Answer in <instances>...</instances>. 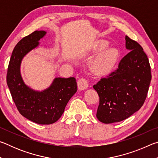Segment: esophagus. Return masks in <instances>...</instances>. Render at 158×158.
I'll use <instances>...</instances> for the list:
<instances>
[{"mask_svg":"<svg viewBox=\"0 0 158 158\" xmlns=\"http://www.w3.org/2000/svg\"><path fill=\"white\" fill-rule=\"evenodd\" d=\"M77 85H78V89L79 90H85L89 86V83H88V81L85 79L81 78L79 79L78 82H77Z\"/></svg>","mask_w":158,"mask_h":158,"instance_id":"1","label":"esophagus"}]
</instances>
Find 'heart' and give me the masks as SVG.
<instances>
[{
	"mask_svg": "<svg viewBox=\"0 0 158 158\" xmlns=\"http://www.w3.org/2000/svg\"><path fill=\"white\" fill-rule=\"evenodd\" d=\"M116 53L112 50H108L100 56L95 61L96 68L100 71L107 70L116 60Z\"/></svg>",
	"mask_w": 158,
	"mask_h": 158,
	"instance_id": "heart-1",
	"label": "heart"
}]
</instances>
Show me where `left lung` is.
<instances>
[{
    "mask_svg": "<svg viewBox=\"0 0 158 158\" xmlns=\"http://www.w3.org/2000/svg\"><path fill=\"white\" fill-rule=\"evenodd\" d=\"M125 47L130 52L118 68L93 85L100 97L96 116L103 123L132 116L142 106L148 91L151 73L148 57L141 45L127 35Z\"/></svg>",
    "mask_w": 158,
    "mask_h": 158,
    "instance_id": "8db88e82",
    "label": "left lung"
}]
</instances>
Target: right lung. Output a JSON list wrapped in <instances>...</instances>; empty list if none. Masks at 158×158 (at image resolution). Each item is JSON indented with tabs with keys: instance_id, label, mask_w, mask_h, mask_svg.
<instances>
[{
	"instance_id": "1",
	"label": "right lung",
	"mask_w": 158,
	"mask_h": 158,
	"mask_svg": "<svg viewBox=\"0 0 158 158\" xmlns=\"http://www.w3.org/2000/svg\"><path fill=\"white\" fill-rule=\"evenodd\" d=\"M46 34L44 31H36L21 39L13 50L7 73V86L19 113L40 125L56 122L77 90L74 77H56L49 88L42 91L32 89L23 81L20 71L21 61L39 46V41Z\"/></svg>"
}]
</instances>
